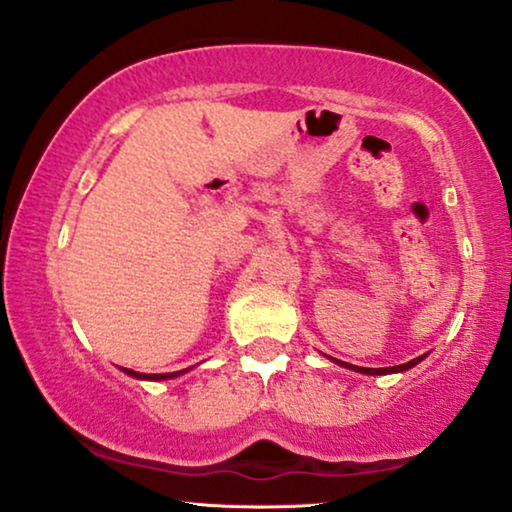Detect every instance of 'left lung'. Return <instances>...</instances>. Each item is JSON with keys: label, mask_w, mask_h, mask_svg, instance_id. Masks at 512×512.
<instances>
[{"label": "left lung", "mask_w": 512, "mask_h": 512, "mask_svg": "<svg viewBox=\"0 0 512 512\" xmlns=\"http://www.w3.org/2000/svg\"><path fill=\"white\" fill-rule=\"evenodd\" d=\"M419 360H424V356L414 358V360H410V363L393 365V367H358V365H346V363H342V365L351 367V370H356V372H363V374H391V372H405V370H410V367L417 365Z\"/></svg>", "instance_id": "1"}]
</instances>
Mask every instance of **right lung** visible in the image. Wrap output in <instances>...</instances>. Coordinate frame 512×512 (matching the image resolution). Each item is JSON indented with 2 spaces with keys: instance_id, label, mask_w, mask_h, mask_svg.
I'll return each instance as SVG.
<instances>
[{
  "instance_id": "obj_1",
  "label": "right lung",
  "mask_w": 512,
  "mask_h": 512,
  "mask_svg": "<svg viewBox=\"0 0 512 512\" xmlns=\"http://www.w3.org/2000/svg\"><path fill=\"white\" fill-rule=\"evenodd\" d=\"M126 374H131V377H138V379H168V377H177L180 372H168V374H142V372H133V370H124Z\"/></svg>"
}]
</instances>
